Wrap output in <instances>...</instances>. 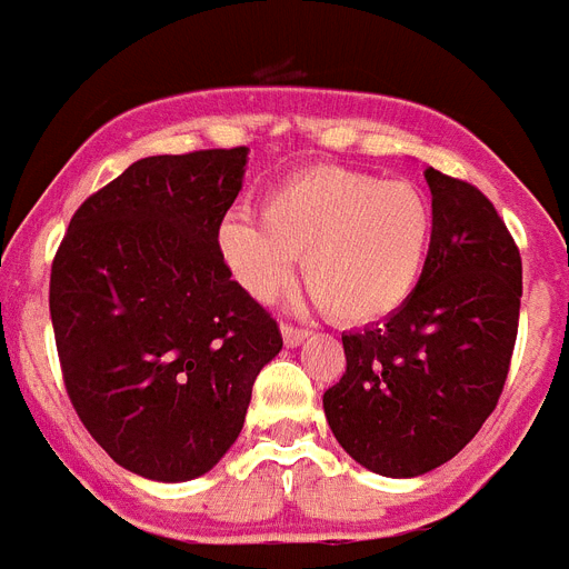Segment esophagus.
Returning a JSON list of instances; mask_svg holds the SVG:
<instances>
[{
	"mask_svg": "<svg viewBox=\"0 0 569 569\" xmlns=\"http://www.w3.org/2000/svg\"><path fill=\"white\" fill-rule=\"evenodd\" d=\"M305 337H308V331H302V328L281 326V340H284V346H288V349H293V346L305 342Z\"/></svg>",
	"mask_w": 569,
	"mask_h": 569,
	"instance_id": "obj_1",
	"label": "esophagus"
}]
</instances>
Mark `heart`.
Listing matches in <instances>:
<instances>
[{
    "label": "heart",
    "instance_id": "1",
    "mask_svg": "<svg viewBox=\"0 0 569 569\" xmlns=\"http://www.w3.org/2000/svg\"><path fill=\"white\" fill-rule=\"evenodd\" d=\"M220 261L258 302L293 281V258L319 308L340 326H372L419 288L433 247V209L412 182L346 168H311L261 200V220L229 211Z\"/></svg>",
    "mask_w": 569,
    "mask_h": 569
}]
</instances>
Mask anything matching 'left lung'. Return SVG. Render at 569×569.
Segmentation results:
<instances>
[{
	"label": "left lung",
	"mask_w": 569,
	"mask_h": 569,
	"mask_svg": "<svg viewBox=\"0 0 569 569\" xmlns=\"http://www.w3.org/2000/svg\"><path fill=\"white\" fill-rule=\"evenodd\" d=\"M433 247L416 293L342 335L346 375L322 396L337 442L380 477H421L471 442L503 392L523 267L480 189L427 168Z\"/></svg>",
	"instance_id": "obj_1"
}]
</instances>
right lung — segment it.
I'll return each mask as SVG.
<instances>
[{
    "mask_svg": "<svg viewBox=\"0 0 569 569\" xmlns=\"http://www.w3.org/2000/svg\"><path fill=\"white\" fill-rule=\"evenodd\" d=\"M247 148L144 157L74 211L49 311L78 419L127 471L186 482L241 433L281 351L276 319L220 261Z\"/></svg>",
    "mask_w": 569,
    "mask_h": 569,
    "instance_id": "right-lung-1",
    "label": "right lung"
}]
</instances>
